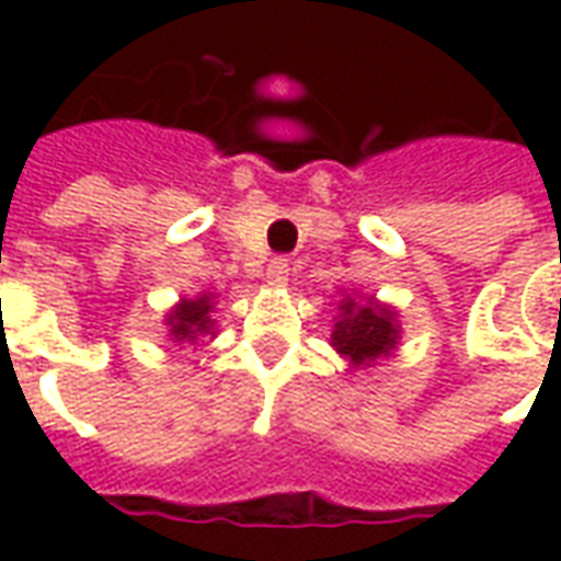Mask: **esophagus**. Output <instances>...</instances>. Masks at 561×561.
I'll return each mask as SVG.
<instances>
[{
	"label": "esophagus",
	"instance_id": "34e87169",
	"mask_svg": "<svg viewBox=\"0 0 561 561\" xmlns=\"http://www.w3.org/2000/svg\"><path fill=\"white\" fill-rule=\"evenodd\" d=\"M288 257L285 255H276V257H270V264H267V282L270 285H285L288 282Z\"/></svg>",
	"mask_w": 561,
	"mask_h": 561
}]
</instances>
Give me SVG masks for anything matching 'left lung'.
<instances>
[{
  "label": "left lung",
  "instance_id": "1",
  "mask_svg": "<svg viewBox=\"0 0 561 561\" xmlns=\"http://www.w3.org/2000/svg\"><path fill=\"white\" fill-rule=\"evenodd\" d=\"M342 316L333 328L336 352L352 357L354 364L369 366L376 357L390 354L400 340V330L393 324V312L376 304H342Z\"/></svg>",
  "mask_w": 561,
  "mask_h": 561
}]
</instances>
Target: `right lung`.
Here are the masks:
<instances>
[{
	"label": "right lung",
	"instance_id": "right-lung-1",
	"mask_svg": "<svg viewBox=\"0 0 561 561\" xmlns=\"http://www.w3.org/2000/svg\"><path fill=\"white\" fill-rule=\"evenodd\" d=\"M209 297H197V300H183V304L173 309V316L168 318V324H171V336L173 340H188L195 342L201 333H209Z\"/></svg>",
	"mask_w": 561,
	"mask_h": 561
}]
</instances>
